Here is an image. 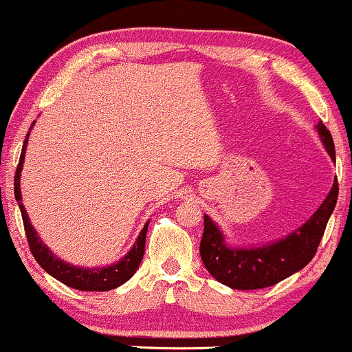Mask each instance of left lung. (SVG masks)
<instances>
[{
    "mask_svg": "<svg viewBox=\"0 0 352 352\" xmlns=\"http://www.w3.org/2000/svg\"><path fill=\"white\" fill-rule=\"evenodd\" d=\"M322 144L336 162V147L331 132L324 123H317ZM339 195L338 177L317 212L292 234L259 248H230L217 223L203 215L205 227L200 242V254L208 273L232 289H259L273 286L292 276L310 263L317 252L329 219Z\"/></svg>",
    "mask_w": 352,
    "mask_h": 352,
    "instance_id": "obj_1",
    "label": "left lung"
}]
</instances>
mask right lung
<instances>
[{
    "instance_id": "right-lung-1",
    "label": "right lung",
    "mask_w": 352,
    "mask_h": 352,
    "mask_svg": "<svg viewBox=\"0 0 352 352\" xmlns=\"http://www.w3.org/2000/svg\"><path fill=\"white\" fill-rule=\"evenodd\" d=\"M28 135H30V130H28L27 139H25L23 142V149H21V154H20V162H18L16 173H14V198H16L18 206H20L25 232H27V241H28V245H30V251L32 254H34L35 261L41 264L50 276L59 280L60 283L71 286V288L81 289V292H108V289H113L117 288V286L125 283V281H129L130 278L133 276V273L139 270L140 261H142L144 257V251H146V235H147L149 222L144 226V229L139 234V237H137L135 244L132 245V249H130V251L126 252L118 263L111 264V266L89 270V267L72 266V264L64 263L63 259L54 256L52 251H50V249L41 241L37 230L34 229V226H32L30 220H28L27 210H25V206L21 205L20 176H21V168H23Z\"/></svg>"
}]
</instances>
